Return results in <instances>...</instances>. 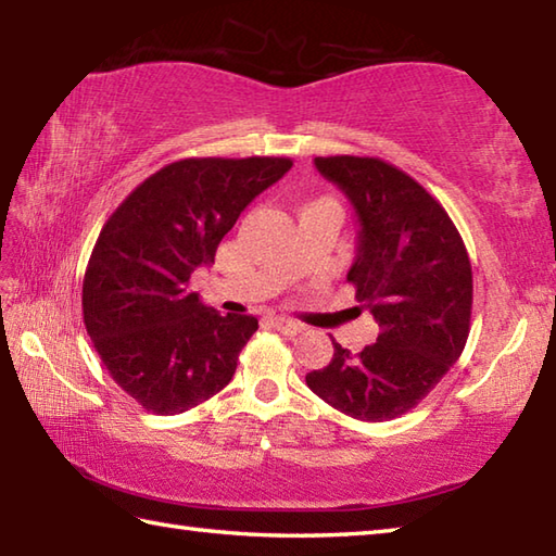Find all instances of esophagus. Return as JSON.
<instances>
[{"label": "esophagus", "instance_id": "1", "mask_svg": "<svg viewBox=\"0 0 556 556\" xmlns=\"http://www.w3.org/2000/svg\"><path fill=\"white\" fill-rule=\"evenodd\" d=\"M271 326H275L281 332V336H289V338H294V336H299L301 330H304L301 323L289 320V318H271Z\"/></svg>", "mask_w": 556, "mask_h": 556}]
</instances>
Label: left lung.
Masks as SVG:
<instances>
[{"mask_svg":"<svg viewBox=\"0 0 556 556\" xmlns=\"http://www.w3.org/2000/svg\"><path fill=\"white\" fill-rule=\"evenodd\" d=\"M359 218L355 296L379 323L375 345L350 352L332 340L328 367L308 389L345 416L399 418L428 396L459 359L471 320V262L457 226L416 179L379 157H316Z\"/></svg>","mask_w":556,"mask_h":556,"instance_id":"8db88e82","label":"left lung"}]
</instances>
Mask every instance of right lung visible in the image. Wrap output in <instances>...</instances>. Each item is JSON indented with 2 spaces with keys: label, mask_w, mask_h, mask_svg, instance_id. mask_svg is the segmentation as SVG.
I'll return each instance as SVG.
<instances>
[{
  "label": "right lung",
  "mask_w": 556,
  "mask_h": 556,
  "mask_svg": "<svg viewBox=\"0 0 556 556\" xmlns=\"http://www.w3.org/2000/svg\"><path fill=\"white\" fill-rule=\"evenodd\" d=\"M291 165L257 155L177 160L109 216L85 269V328L111 379L146 410L177 416L233 379L257 318L220 316L187 287L243 208Z\"/></svg>",
  "instance_id": "right-lung-1"
}]
</instances>
